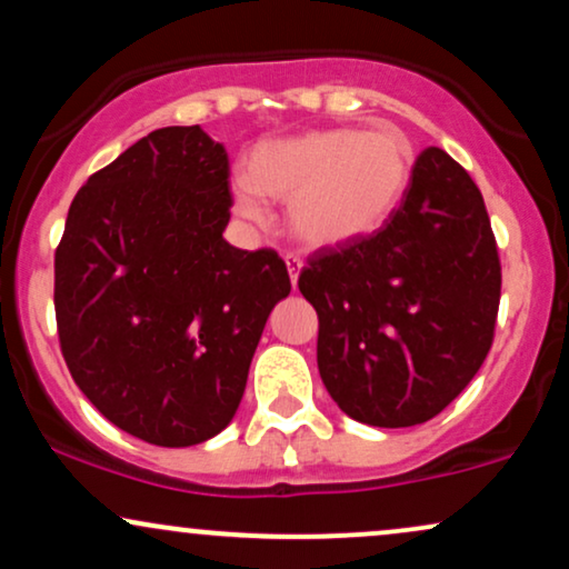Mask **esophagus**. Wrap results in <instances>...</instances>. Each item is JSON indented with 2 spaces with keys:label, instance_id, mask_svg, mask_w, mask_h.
Returning a JSON list of instances; mask_svg holds the SVG:
<instances>
[{
  "label": "esophagus",
  "instance_id": "34e87169",
  "mask_svg": "<svg viewBox=\"0 0 569 569\" xmlns=\"http://www.w3.org/2000/svg\"><path fill=\"white\" fill-rule=\"evenodd\" d=\"M286 267H289L291 283L297 286V280H299V272H302V259H299L297 254H286Z\"/></svg>",
  "mask_w": 569,
  "mask_h": 569
}]
</instances>
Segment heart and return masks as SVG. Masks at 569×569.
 <instances>
[{
	"label": "heart",
	"instance_id": "obj_1",
	"mask_svg": "<svg viewBox=\"0 0 569 569\" xmlns=\"http://www.w3.org/2000/svg\"><path fill=\"white\" fill-rule=\"evenodd\" d=\"M416 153L400 129L331 127L259 142L232 182L236 211L262 224V196L289 203V228L312 249L371 236L395 214Z\"/></svg>",
	"mask_w": 569,
	"mask_h": 569
}]
</instances>
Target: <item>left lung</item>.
Instances as JSON below:
<instances>
[{"label":"left lung","instance_id":"obj_1","mask_svg":"<svg viewBox=\"0 0 569 569\" xmlns=\"http://www.w3.org/2000/svg\"><path fill=\"white\" fill-rule=\"evenodd\" d=\"M299 291L318 312L320 379L350 419H435L480 371L496 331L501 262L480 188L427 148L385 228L315 251Z\"/></svg>","mask_w":569,"mask_h":569}]
</instances>
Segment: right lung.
<instances>
[{"instance_id":"add662e5","label":"right lung","mask_w":569,"mask_h":569,"mask_svg":"<svg viewBox=\"0 0 569 569\" xmlns=\"http://www.w3.org/2000/svg\"><path fill=\"white\" fill-rule=\"evenodd\" d=\"M228 177V150L198 124L156 129L89 177L54 251L68 371L108 421L161 448L228 427L291 291L276 251L222 238Z\"/></svg>"}]
</instances>
